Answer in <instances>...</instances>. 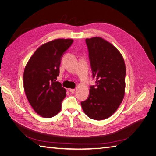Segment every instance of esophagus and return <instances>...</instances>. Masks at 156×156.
Masks as SVG:
<instances>
[{
	"instance_id": "34e87169",
	"label": "esophagus",
	"mask_w": 156,
	"mask_h": 156,
	"mask_svg": "<svg viewBox=\"0 0 156 156\" xmlns=\"http://www.w3.org/2000/svg\"><path fill=\"white\" fill-rule=\"evenodd\" d=\"M68 91L69 92H75V89L74 88H69L68 89Z\"/></svg>"
}]
</instances>
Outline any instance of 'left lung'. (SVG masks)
Listing matches in <instances>:
<instances>
[{
	"label": "left lung",
	"mask_w": 156,
	"mask_h": 156,
	"mask_svg": "<svg viewBox=\"0 0 156 156\" xmlns=\"http://www.w3.org/2000/svg\"><path fill=\"white\" fill-rule=\"evenodd\" d=\"M96 85L90 86L87 100L81 103L86 115L101 120L118 109L125 94L126 66L114 45L100 37L86 39Z\"/></svg>",
	"instance_id": "8db88e82"
}]
</instances>
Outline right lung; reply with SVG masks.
Here are the masks:
<instances>
[{
	"label": "right lung",
	"mask_w": 156,
	"mask_h": 156,
	"mask_svg": "<svg viewBox=\"0 0 156 156\" xmlns=\"http://www.w3.org/2000/svg\"><path fill=\"white\" fill-rule=\"evenodd\" d=\"M72 39H56L41 45L27 62L23 86L33 109L44 118H51L61 110L66 90L56 81L63 55L72 45Z\"/></svg>",
	"instance_id": "add662e5"
}]
</instances>
